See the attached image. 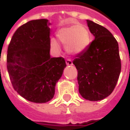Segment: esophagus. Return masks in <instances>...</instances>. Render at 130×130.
<instances>
[{
    "mask_svg": "<svg viewBox=\"0 0 130 130\" xmlns=\"http://www.w3.org/2000/svg\"><path fill=\"white\" fill-rule=\"evenodd\" d=\"M66 63H67V65H68V66H71V65H72L73 64L72 60H70V59H67V60L66 61Z\"/></svg>",
    "mask_w": 130,
    "mask_h": 130,
    "instance_id": "obj_1",
    "label": "esophagus"
}]
</instances>
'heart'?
I'll return each mask as SVG.
<instances>
[{"label": "heart", "mask_w": 130, "mask_h": 130, "mask_svg": "<svg viewBox=\"0 0 130 130\" xmlns=\"http://www.w3.org/2000/svg\"><path fill=\"white\" fill-rule=\"evenodd\" d=\"M58 39L64 45L67 50L74 55L83 53L90 43V36L87 29L83 24H72L60 29L56 34ZM53 51H58L60 47L56 40H51Z\"/></svg>", "instance_id": "obj_1"}]
</instances>
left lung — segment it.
<instances>
[{
	"label": "left lung",
	"mask_w": 130,
	"mask_h": 130,
	"mask_svg": "<svg viewBox=\"0 0 130 130\" xmlns=\"http://www.w3.org/2000/svg\"><path fill=\"white\" fill-rule=\"evenodd\" d=\"M95 40L77 56L73 63L77 69L79 92L90 101L108 97L116 87L121 72L117 40L106 28L87 20Z\"/></svg>",
	"instance_id": "left-lung-1"
}]
</instances>
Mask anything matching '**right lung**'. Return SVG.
Returning <instances> with one entry per match:
<instances>
[{
    "label": "right lung",
    "mask_w": 130,
    "mask_h": 130,
    "mask_svg": "<svg viewBox=\"0 0 130 130\" xmlns=\"http://www.w3.org/2000/svg\"><path fill=\"white\" fill-rule=\"evenodd\" d=\"M51 23L32 20L13 34L8 47V72L14 90L29 101L43 103L55 94L67 67L63 58L50 55Z\"/></svg>",
    "instance_id": "right-lung-1"
}]
</instances>
